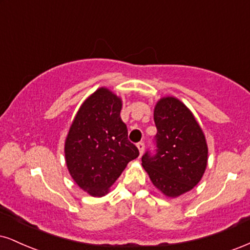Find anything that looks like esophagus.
<instances>
[{
	"label": "esophagus",
	"mask_w": 250,
	"mask_h": 250,
	"mask_svg": "<svg viewBox=\"0 0 250 250\" xmlns=\"http://www.w3.org/2000/svg\"><path fill=\"white\" fill-rule=\"evenodd\" d=\"M137 147H138V149H139V153H140V155H141V154H143L144 150H145L144 141H139V143L137 144Z\"/></svg>",
	"instance_id": "obj_1"
}]
</instances>
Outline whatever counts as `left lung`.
I'll return each instance as SVG.
<instances>
[{"label":"left lung","instance_id":"8db88e82","mask_svg":"<svg viewBox=\"0 0 250 250\" xmlns=\"http://www.w3.org/2000/svg\"><path fill=\"white\" fill-rule=\"evenodd\" d=\"M155 149L141 161L150 181L168 197H177L200 181L208 163V145L195 117L182 102L162 98L154 110Z\"/></svg>","mask_w":250,"mask_h":250}]
</instances>
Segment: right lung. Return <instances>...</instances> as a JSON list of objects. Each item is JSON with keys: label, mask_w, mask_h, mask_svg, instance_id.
<instances>
[{"label": "right lung", "mask_w": 250, "mask_h": 250, "mask_svg": "<svg viewBox=\"0 0 250 250\" xmlns=\"http://www.w3.org/2000/svg\"><path fill=\"white\" fill-rule=\"evenodd\" d=\"M122 101L98 89L80 107L64 144L73 180L89 195L104 196L139 149L127 138L120 118Z\"/></svg>", "instance_id": "right-lung-1"}]
</instances>
